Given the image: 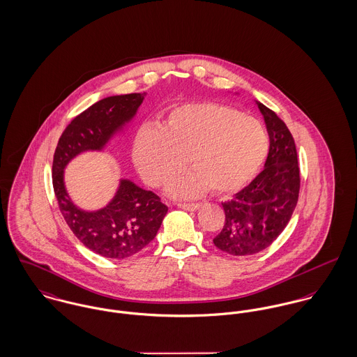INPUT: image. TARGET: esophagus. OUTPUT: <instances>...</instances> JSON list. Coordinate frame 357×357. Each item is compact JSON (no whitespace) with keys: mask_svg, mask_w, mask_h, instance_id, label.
<instances>
[{"mask_svg":"<svg viewBox=\"0 0 357 357\" xmlns=\"http://www.w3.org/2000/svg\"><path fill=\"white\" fill-rule=\"evenodd\" d=\"M178 206L179 208H182V209H185V211H197L198 208H199V204H185V202H179L178 204Z\"/></svg>","mask_w":357,"mask_h":357,"instance_id":"esophagus-1","label":"esophagus"}]
</instances>
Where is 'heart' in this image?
<instances>
[{"label": "heart", "mask_w": 357, "mask_h": 357, "mask_svg": "<svg viewBox=\"0 0 357 357\" xmlns=\"http://www.w3.org/2000/svg\"><path fill=\"white\" fill-rule=\"evenodd\" d=\"M268 135L255 118L218 103H192L171 111L162 129L142 128L135 142V162L142 178L162 188L179 175L189 159L192 174L172 185L188 197L241 190L268 153Z\"/></svg>", "instance_id": "1"}]
</instances>
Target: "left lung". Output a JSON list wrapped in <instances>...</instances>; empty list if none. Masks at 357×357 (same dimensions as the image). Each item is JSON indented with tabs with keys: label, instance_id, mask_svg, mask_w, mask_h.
<instances>
[{
	"label": "left lung",
	"instance_id": "obj_1",
	"mask_svg": "<svg viewBox=\"0 0 357 357\" xmlns=\"http://www.w3.org/2000/svg\"><path fill=\"white\" fill-rule=\"evenodd\" d=\"M271 138L265 168L255 179L224 202L225 221L213 239L221 251L245 257L271 246L296 208L301 169L295 139L275 111L257 102Z\"/></svg>",
	"mask_w": 357,
	"mask_h": 357
}]
</instances>
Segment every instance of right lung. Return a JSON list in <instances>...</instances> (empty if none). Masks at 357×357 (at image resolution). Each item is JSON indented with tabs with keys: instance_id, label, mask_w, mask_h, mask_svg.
<instances>
[{
	"instance_id": "right-lung-1",
	"label": "right lung",
	"mask_w": 357,
	"mask_h": 357,
	"mask_svg": "<svg viewBox=\"0 0 357 357\" xmlns=\"http://www.w3.org/2000/svg\"><path fill=\"white\" fill-rule=\"evenodd\" d=\"M142 100L144 93L99 100L70 121L55 148L53 188L63 219L84 246L112 259L129 258L148 246L162 225L167 205L158 194L130 181H121L116 195L106 208L84 212L65 192L63 168L82 151L103 148L112 133L132 119Z\"/></svg>"
}]
</instances>
